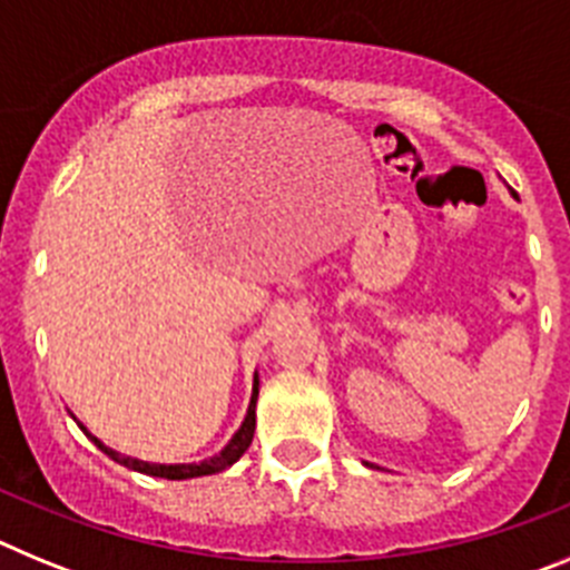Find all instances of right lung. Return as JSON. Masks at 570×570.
<instances>
[{"instance_id":"right-lung-1","label":"right lung","mask_w":570,"mask_h":570,"mask_svg":"<svg viewBox=\"0 0 570 570\" xmlns=\"http://www.w3.org/2000/svg\"><path fill=\"white\" fill-rule=\"evenodd\" d=\"M256 396H259V374H254V387H250V402H248V414H245V420H242V425L236 428V434L230 436L228 445L219 451V454L208 456V460L203 462H174V465H165V462H145V460H136V456H125L119 454V451H114V448L105 445L99 436H94L88 431V428L82 425V422L73 416V422H77L79 428L85 431V436H88L94 445L102 451V454H108L110 460L119 462V465L130 468V471H139V473H148V476H163V480H194V476H210V473H219L225 471V468L234 465L236 460H239L245 451L250 448V442H254V431H256Z\"/></svg>"}]
</instances>
